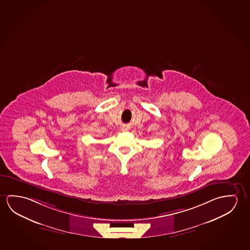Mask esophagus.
I'll list each match as a JSON object with an SVG mask.
<instances>
[{"mask_svg": "<svg viewBox=\"0 0 250 250\" xmlns=\"http://www.w3.org/2000/svg\"><path fill=\"white\" fill-rule=\"evenodd\" d=\"M122 130H123V131H127V130H128V127H125V126H124V127H123V128H122Z\"/></svg>", "mask_w": 250, "mask_h": 250, "instance_id": "obj_1", "label": "esophagus"}]
</instances>
